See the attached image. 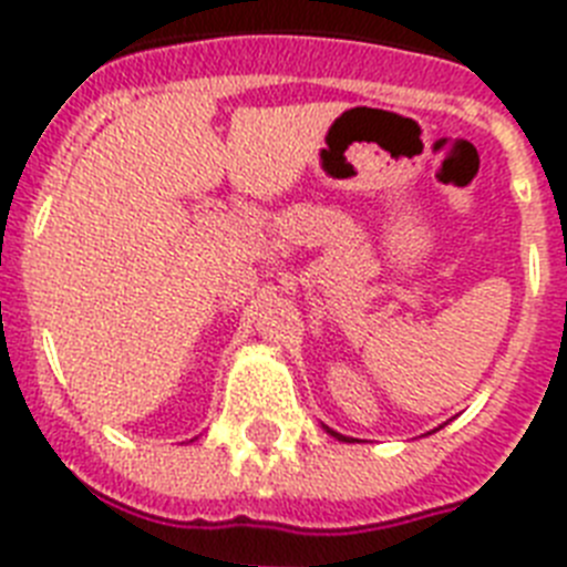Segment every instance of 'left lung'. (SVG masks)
<instances>
[{
	"label": "left lung",
	"instance_id": "8db88e82",
	"mask_svg": "<svg viewBox=\"0 0 567 567\" xmlns=\"http://www.w3.org/2000/svg\"><path fill=\"white\" fill-rule=\"evenodd\" d=\"M324 430H328V435H333L336 441H344V443L353 441V437H347V435H339V432H333V430H330V426H324Z\"/></svg>",
	"mask_w": 567,
	"mask_h": 567
}]
</instances>
